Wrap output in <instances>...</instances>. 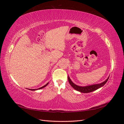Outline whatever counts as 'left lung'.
Instances as JSON below:
<instances>
[{
	"instance_id": "obj_1",
	"label": "left lung",
	"mask_w": 124,
	"mask_h": 124,
	"mask_svg": "<svg viewBox=\"0 0 124 124\" xmlns=\"http://www.w3.org/2000/svg\"><path fill=\"white\" fill-rule=\"evenodd\" d=\"M108 78H109V77L105 81L100 84H94L92 85H88V86H80L73 83L72 81L71 80L70 78H69V77H68L69 82L70 84L71 85V86L73 88H74L75 90L80 92L81 93H84L92 92L94 91L95 90L98 89V88H100V87L103 86L106 83V82H107L108 80Z\"/></svg>"
}]
</instances>
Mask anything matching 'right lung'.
<instances>
[{
	"mask_svg": "<svg viewBox=\"0 0 124 124\" xmlns=\"http://www.w3.org/2000/svg\"><path fill=\"white\" fill-rule=\"evenodd\" d=\"M49 84V83H46L45 85H44L43 86H42V87H41L40 88H38V89H29V90H31V91H36V90H40V89H42V88H44V87H46V85Z\"/></svg>",
	"mask_w": 124,
	"mask_h": 124,
	"instance_id": "obj_1",
	"label": "right lung"
}]
</instances>
